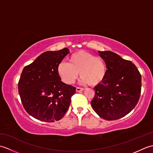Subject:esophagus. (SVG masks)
Wrapping results in <instances>:
<instances>
[{
    "instance_id": "1",
    "label": "esophagus",
    "mask_w": 153,
    "mask_h": 153,
    "mask_svg": "<svg viewBox=\"0 0 153 153\" xmlns=\"http://www.w3.org/2000/svg\"><path fill=\"white\" fill-rule=\"evenodd\" d=\"M83 88H81V87H76V91L77 92H82L83 91H84Z\"/></svg>"
}]
</instances>
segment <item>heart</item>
I'll use <instances>...</instances> for the list:
<instances>
[{"label":"heart","instance_id":"obj_1","mask_svg":"<svg viewBox=\"0 0 153 153\" xmlns=\"http://www.w3.org/2000/svg\"><path fill=\"white\" fill-rule=\"evenodd\" d=\"M57 72L62 82L68 85L76 81L79 72L81 83L96 86L105 79L106 66L102 58L81 50L68 57V63L62 62L58 64Z\"/></svg>","mask_w":153,"mask_h":153}]
</instances>
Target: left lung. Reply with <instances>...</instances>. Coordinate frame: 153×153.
Listing matches in <instances>:
<instances>
[{
  "label": "left lung",
  "instance_id": "obj_1",
  "mask_svg": "<svg viewBox=\"0 0 153 153\" xmlns=\"http://www.w3.org/2000/svg\"><path fill=\"white\" fill-rule=\"evenodd\" d=\"M105 60V79L95 87V97L91 102L93 109L100 118L115 120L130 112L141 95V76L131 61L112 51H98Z\"/></svg>",
  "mask_w": 153,
  "mask_h": 153
}]
</instances>
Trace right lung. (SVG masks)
Returning a JSON list of instances; mask_svg holds the SVG:
<instances>
[{"mask_svg":"<svg viewBox=\"0 0 153 153\" xmlns=\"http://www.w3.org/2000/svg\"><path fill=\"white\" fill-rule=\"evenodd\" d=\"M70 53L68 48L46 51L24 67L18 82L22 105L30 116L54 122L63 118L76 87L61 81L57 67Z\"/></svg>","mask_w":153,"mask_h":153,"instance_id":"obj_1","label":"right lung"}]
</instances>
